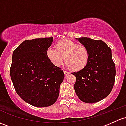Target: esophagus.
<instances>
[{
    "mask_svg": "<svg viewBox=\"0 0 126 126\" xmlns=\"http://www.w3.org/2000/svg\"><path fill=\"white\" fill-rule=\"evenodd\" d=\"M64 75H65V77H67V75H69L70 74L69 72H68L67 71H64Z\"/></svg>",
    "mask_w": 126,
    "mask_h": 126,
    "instance_id": "1",
    "label": "esophagus"
}]
</instances>
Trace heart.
<instances>
[{"label":"heart","mask_w":126,"mask_h":126,"mask_svg":"<svg viewBox=\"0 0 126 126\" xmlns=\"http://www.w3.org/2000/svg\"><path fill=\"white\" fill-rule=\"evenodd\" d=\"M46 55L54 65H62L65 57L67 66L73 71H80L86 67L89 51L84 45L77 44L70 39H62L55 44V49L49 47Z\"/></svg>","instance_id":"obj_1"}]
</instances>
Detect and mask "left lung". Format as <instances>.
I'll use <instances>...</instances> for the list:
<instances>
[{"label": "left lung", "mask_w": 126, "mask_h": 126, "mask_svg": "<svg viewBox=\"0 0 126 126\" xmlns=\"http://www.w3.org/2000/svg\"><path fill=\"white\" fill-rule=\"evenodd\" d=\"M76 39L86 46L90 55L85 68L72 73L76 77L75 92L82 101L96 103L108 96L114 85L116 70L112 50L101 40Z\"/></svg>", "instance_id": "8db88e82"}]
</instances>
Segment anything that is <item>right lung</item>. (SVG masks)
I'll use <instances>...</instances> for the list:
<instances>
[{"label":"right lung","mask_w":126,"mask_h":126,"mask_svg":"<svg viewBox=\"0 0 126 126\" xmlns=\"http://www.w3.org/2000/svg\"><path fill=\"white\" fill-rule=\"evenodd\" d=\"M52 42L53 37L27 40L13 53L10 76L13 86L22 100L34 106L52 105L64 80L63 71L46 55Z\"/></svg>","instance_id":"right-lung-1"}]
</instances>
